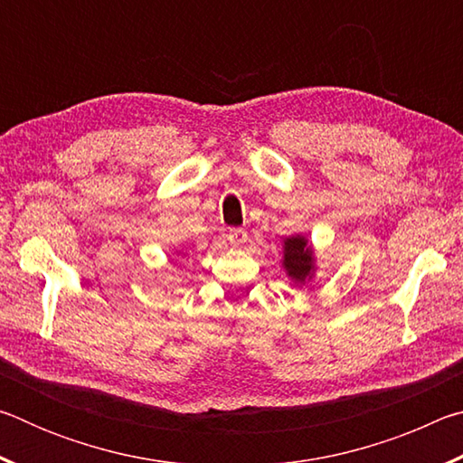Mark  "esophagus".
Listing matches in <instances>:
<instances>
[{"mask_svg":"<svg viewBox=\"0 0 463 463\" xmlns=\"http://www.w3.org/2000/svg\"><path fill=\"white\" fill-rule=\"evenodd\" d=\"M229 241H231V245H234V247L245 245V242H247V231H242V229H231V231H229Z\"/></svg>","mask_w":463,"mask_h":463,"instance_id":"obj_1","label":"esophagus"}]
</instances>
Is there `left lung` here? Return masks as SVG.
I'll use <instances>...</instances> for the list:
<instances>
[{"mask_svg": "<svg viewBox=\"0 0 463 463\" xmlns=\"http://www.w3.org/2000/svg\"><path fill=\"white\" fill-rule=\"evenodd\" d=\"M281 265L294 284H307L315 273V250L302 234L284 239V260Z\"/></svg>", "mask_w": 463, "mask_h": 463, "instance_id": "8db88e82", "label": "left lung"}]
</instances>
